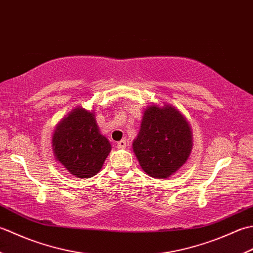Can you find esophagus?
I'll return each mask as SVG.
<instances>
[{
	"label": "esophagus",
	"instance_id": "34e87169",
	"mask_svg": "<svg viewBox=\"0 0 253 253\" xmlns=\"http://www.w3.org/2000/svg\"><path fill=\"white\" fill-rule=\"evenodd\" d=\"M126 144H127L126 139H122L121 141L117 142V148L118 149H125L126 148Z\"/></svg>",
	"mask_w": 253,
	"mask_h": 253
}]
</instances>
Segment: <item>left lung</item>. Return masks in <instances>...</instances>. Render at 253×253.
<instances>
[{
	"mask_svg": "<svg viewBox=\"0 0 253 253\" xmlns=\"http://www.w3.org/2000/svg\"><path fill=\"white\" fill-rule=\"evenodd\" d=\"M132 149L141 169L153 178H168L186 163L192 132L185 116L173 105H150L143 113Z\"/></svg>",
	"mask_w": 253,
	"mask_h": 253,
	"instance_id": "1",
	"label": "left lung"
}]
</instances>
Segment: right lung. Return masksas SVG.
I'll use <instances>...</instances> for the list:
<instances>
[{
	"label": "right lung",
	"mask_w": 253,
	"mask_h": 253,
	"mask_svg": "<svg viewBox=\"0 0 253 253\" xmlns=\"http://www.w3.org/2000/svg\"><path fill=\"white\" fill-rule=\"evenodd\" d=\"M52 148L56 161L69 173L89 178L102 169L111 143L100 133L94 113L77 107L57 124Z\"/></svg>",
	"instance_id": "right-lung-1"
}]
</instances>
